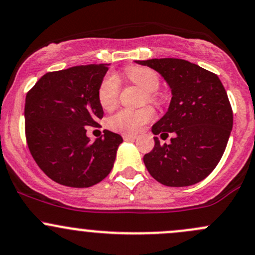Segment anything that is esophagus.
<instances>
[{"instance_id":"esophagus-1","label":"esophagus","mask_w":255,"mask_h":255,"mask_svg":"<svg viewBox=\"0 0 255 255\" xmlns=\"http://www.w3.org/2000/svg\"><path fill=\"white\" fill-rule=\"evenodd\" d=\"M124 140H135L136 136L135 135H123Z\"/></svg>"}]
</instances>
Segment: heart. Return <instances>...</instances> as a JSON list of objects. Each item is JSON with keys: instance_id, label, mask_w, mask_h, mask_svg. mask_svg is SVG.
Segmentation results:
<instances>
[{"instance_id": "heart-1", "label": "heart", "mask_w": 255, "mask_h": 255, "mask_svg": "<svg viewBox=\"0 0 255 255\" xmlns=\"http://www.w3.org/2000/svg\"><path fill=\"white\" fill-rule=\"evenodd\" d=\"M125 76L131 83L145 92L147 102L156 103V93L161 85L156 71L143 66H128L125 70ZM120 91H122V83L117 75L108 73L104 76L98 87V102L102 108L106 110L114 109L119 101ZM152 118H153V110L151 108L141 110L123 109L109 118L108 127L117 132L136 133L145 127Z\"/></svg>"}]
</instances>
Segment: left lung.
I'll use <instances>...</instances> for the list:
<instances>
[{
    "label": "left lung",
    "mask_w": 255,
    "mask_h": 255,
    "mask_svg": "<svg viewBox=\"0 0 255 255\" xmlns=\"http://www.w3.org/2000/svg\"><path fill=\"white\" fill-rule=\"evenodd\" d=\"M159 73L172 92L167 113L152 127L170 142L154 147L143 162L149 174L167 186H188L205 179L224 154L233 113L217 75L182 59L135 61Z\"/></svg>",
    "instance_id": "obj_1"
}]
</instances>
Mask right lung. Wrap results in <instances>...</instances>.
I'll return each mask as SVG.
<instances>
[{
  "instance_id": "obj_1",
  "label": "right lung",
  "mask_w": 255,
  "mask_h": 255,
  "mask_svg": "<svg viewBox=\"0 0 255 255\" xmlns=\"http://www.w3.org/2000/svg\"><path fill=\"white\" fill-rule=\"evenodd\" d=\"M108 64L48 72L25 97V137L39 168L54 182L88 188L102 182L114 166L123 137L104 130L91 142L88 127L98 128L103 108L98 87Z\"/></svg>"
}]
</instances>
